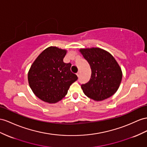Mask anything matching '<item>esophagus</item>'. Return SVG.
Returning <instances> with one entry per match:
<instances>
[{
  "instance_id": "1",
  "label": "esophagus",
  "mask_w": 147,
  "mask_h": 147,
  "mask_svg": "<svg viewBox=\"0 0 147 147\" xmlns=\"http://www.w3.org/2000/svg\"><path fill=\"white\" fill-rule=\"evenodd\" d=\"M80 73H81V72H80V71H78V72L77 73L76 75H77V76H78V77H79V76H80Z\"/></svg>"
}]
</instances>
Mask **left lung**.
<instances>
[{"instance_id":"1","label":"left lung","mask_w":147,"mask_h":147,"mask_svg":"<svg viewBox=\"0 0 147 147\" xmlns=\"http://www.w3.org/2000/svg\"><path fill=\"white\" fill-rule=\"evenodd\" d=\"M80 51L91 69L89 81L81 85L84 94L95 101L114 95L122 78V69L114 56L99 48H81Z\"/></svg>"}]
</instances>
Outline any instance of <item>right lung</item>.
Returning a JSON list of instances; mask_svg holds the SVG:
<instances>
[{
    "label": "right lung",
    "instance_id": "obj_1",
    "mask_svg": "<svg viewBox=\"0 0 147 147\" xmlns=\"http://www.w3.org/2000/svg\"><path fill=\"white\" fill-rule=\"evenodd\" d=\"M66 50L56 47L45 49L33 63L28 73L29 86L40 99L50 104L61 100L78 80L71 63L63 62Z\"/></svg>",
    "mask_w": 147,
    "mask_h": 147
}]
</instances>
